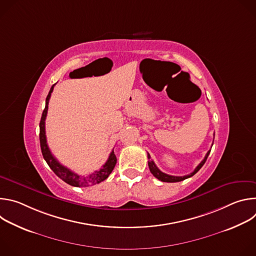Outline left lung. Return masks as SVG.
<instances>
[{
  "label": "left lung",
  "instance_id": "left-lung-1",
  "mask_svg": "<svg viewBox=\"0 0 256 256\" xmlns=\"http://www.w3.org/2000/svg\"><path fill=\"white\" fill-rule=\"evenodd\" d=\"M210 150L206 153V157H204V160L198 165V167L194 169V171L192 172V173L188 174V175H186V176H172V175H168V174H166V173L160 171V170L158 169V167L155 165L154 161L151 160V156H150L149 154H148V159H149L148 165H149V168H150L151 173H152L157 179H159V180H161V181H163V182H178V181H182V180H184V179H186V178H190V177L194 176V175L202 167V165L206 163V159H208V155H210Z\"/></svg>",
  "mask_w": 256,
  "mask_h": 256
}]
</instances>
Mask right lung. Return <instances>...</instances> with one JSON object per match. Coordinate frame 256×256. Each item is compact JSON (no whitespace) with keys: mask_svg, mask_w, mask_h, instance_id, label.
Listing matches in <instances>:
<instances>
[{"mask_svg":"<svg viewBox=\"0 0 256 256\" xmlns=\"http://www.w3.org/2000/svg\"><path fill=\"white\" fill-rule=\"evenodd\" d=\"M56 85V84H54ZM54 85L52 86L48 95L46 100V108L42 112V120L40 122V148L42 153L48 165L50 167V169L56 173V176H58L62 180H64L66 184L72 186H77V188H86L90 186H95L100 184L103 180H105L109 174H110L116 164V156L114 155V152L112 151L108 157V160L106 163L100 168L98 171H94L92 174H89L88 176H82L75 172H72L68 168L62 165L52 154L48 142H46V118L48 114V101L50 98V95L54 91Z\"/></svg>","mask_w":256,"mask_h":256,"instance_id":"right-lung-1","label":"right lung"}]
</instances>
